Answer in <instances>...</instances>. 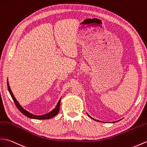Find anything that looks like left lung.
<instances>
[{"mask_svg": "<svg viewBox=\"0 0 147 147\" xmlns=\"http://www.w3.org/2000/svg\"><path fill=\"white\" fill-rule=\"evenodd\" d=\"M88 115V117H90L91 118H92V119H93V120H95V121H98V120H95V119H94L93 118H92V117H90V116L89 115Z\"/></svg>", "mask_w": 147, "mask_h": 147, "instance_id": "obj_1", "label": "left lung"}]
</instances>
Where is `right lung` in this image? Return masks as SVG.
<instances>
[{"mask_svg":"<svg viewBox=\"0 0 147 147\" xmlns=\"http://www.w3.org/2000/svg\"><path fill=\"white\" fill-rule=\"evenodd\" d=\"M7 88H8V90L10 93V94L11 95V97L12 98V100L14 102V103L16 104L17 108L19 109V110L22 113V114L24 115L26 117H29L30 118H33V119H36V120H46V119H50V118H52L54 117H55V116L59 113V107H60V102H61V99L59 100V101H58V103L56 105V108L54 109L53 111H51L49 113H47L46 115H41V116H37V115H34L32 113H30L27 111L26 110H25L24 109H23V108L21 107L19 105V103H18V101L16 100V98L13 96V93H12V91L11 90V88H10L9 86V84L8 83V80H7Z\"/></svg>","mask_w":147,"mask_h":147,"instance_id":"obj_1","label":"right lung"}]
</instances>
